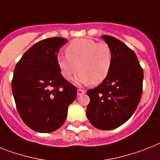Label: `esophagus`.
<instances>
[{"instance_id": "34e87169", "label": "esophagus", "mask_w": 160, "mask_h": 160, "mask_svg": "<svg viewBox=\"0 0 160 160\" xmlns=\"http://www.w3.org/2000/svg\"><path fill=\"white\" fill-rule=\"evenodd\" d=\"M87 92L86 90H83V89H78V95H82L83 94H85Z\"/></svg>"}]
</instances>
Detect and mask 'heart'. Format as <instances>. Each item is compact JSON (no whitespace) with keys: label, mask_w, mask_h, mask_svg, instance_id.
Masks as SVG:
<instances>
[{"label":"heart","mask_w":160,"mask_h":160,"mask_svg":"<svg viewBox=\"0 0 160 160\" xmlns=\"http://www.w3.org/2000/svg\"><path fill=\"white\" fill-rule=\"evenodd\" d=\"M65 56L57 57L61 73L71 80L78 69L76 82L79 84L97 85L108 75L112 63L111 48L104 42L88 38L75 39L65 48Z\"/></svg>","instance_id":"1"}]
</instances>
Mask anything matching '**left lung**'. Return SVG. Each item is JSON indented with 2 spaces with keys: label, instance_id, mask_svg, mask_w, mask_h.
I'll use <instances>...</instances> for the list:
<instances>
[{
  "label": "left lung",
  "instance_id": "8db88e82",
  "mask_svg": "<svg viewBox=\"0 0 160 160\" xmlns=\"http://www.w3.org/2000/svg\"><path fill=\"white\" fill-rule=\"evenodd\" d=\"M111 48L112 63L107 78L87 91V118L95 128L109 130L132 117L141 100L143 69L134 52L119 39L102 35Z\"/></svg>",
  "mask_w": 160,
  "mask_h": 160
}]
</instances>
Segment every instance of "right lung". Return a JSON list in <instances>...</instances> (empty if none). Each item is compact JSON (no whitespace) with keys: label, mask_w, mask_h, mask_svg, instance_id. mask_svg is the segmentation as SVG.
Segmentation results:
<instances>
[{"label":"right lung","mask_w":160,"mask_h":160,"mask_svg":"<svg viewBox=\"0 0 160 160\" xmlns=\"http://www.w3.org/2000/svg\"><path fill=\"white\" fill-rule=\"evenodd\" d=\"M67 39L52 37L31 46L14 68L12 91L19 115L31 129L50 133L63 125L77 88L61 75L57 53Z\"/></svg>","instance_id":"add662e5"}]
</instances>
